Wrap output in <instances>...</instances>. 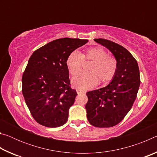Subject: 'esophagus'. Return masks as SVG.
<instances>
[{
	"label": "esophagus",
	"mask_w": 157,
	"mask_h": 157,
	"mask_svg": "<svg viewBox=\"0 0 157 157\" xmlns=\"http://www.w3.org/2000/svg\"><path fill=\"white\" fill-rule=\"evenodd\" d=\"M76 91H77V93H78V94H84V91H82V90H81L80 89H76Z\"/></svg>",
	"instance_id": "obj_1"
}]
</instances>
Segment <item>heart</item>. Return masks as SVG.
<instances>
[{
    "label": "heart",
    "mask_w": 157,
    "mask_h": 157,
    "mask_svg": "<svg viewBox=\"0 0 157 157\" xmlns=\"http://www.w3.org/2000/svg\"><path fill=\"white\" fill-rule=\"evenodd\" d=\"M84 59L93 61L89 73L82 72L75 75L72 79L73 86L82 90L90 89L96 86L99 79L102 83L112 80L118 69V61L114 57L109 56L107 52L101 48H92L81 54L74 50L68 55L66 66L72 75L82 70Z\"/></svg>",
    "instance_id": "heart-1"
}]
</instances>
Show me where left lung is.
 Here are the masks:
<instances>
[{"label":"left lung","mask_w":157,"mask_h":157,"mask_svg":"<svg viewBox=\"0 0 157 157\" xmlns=\"http://www.w3.org/2000/svg\"><path fill=\"white\" fill-rule=\"evenodd\" d=\"M94 41L113 53L118 69L107 86L86 93V116L93 126L111 127L123 121L132 107L140 86L139 68L135 58L123 46L105 39Z\"/></svg>","instance_id":"8db88e82"}]
</instances>
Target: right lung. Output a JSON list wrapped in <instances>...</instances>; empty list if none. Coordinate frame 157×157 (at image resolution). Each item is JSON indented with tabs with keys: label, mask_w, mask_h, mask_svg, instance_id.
Segmentation results:
<instances>
[{
	"label": "right lung",
	"mask_w": 157,
	"mask_h": 157,
	"mask_svg": "<svg viewBox=\"0 0 157 157\" xmlns=\"http://www.w3.org/2000/svg\"><path fill=\"white\" fill-rule=\"evenodd\" d=\"M87 39L62 38L39 48L31 55L22 77V93L39 124L57 127L68 121L77 92L71 87L66 60Z\"/></svg>",
	"instance_id": "add662e5"
}]
</instances>
